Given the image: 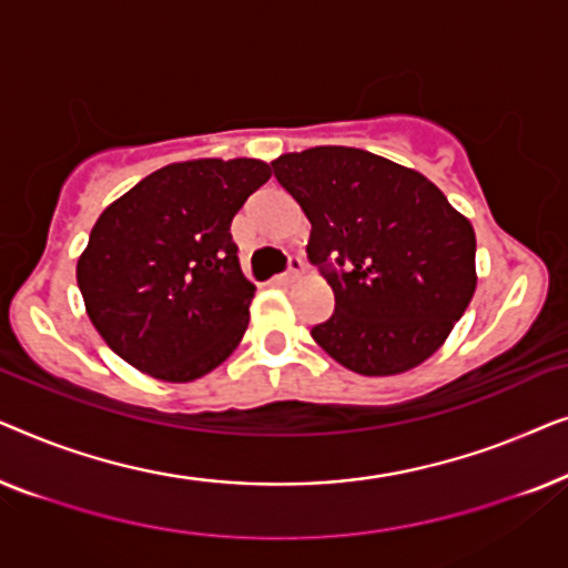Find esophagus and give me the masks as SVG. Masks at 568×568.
<instances>
[{
	"mask_svg": "<svg viewBox=\"0 0 568 568\" xmlns=\"http://www.w3.org/2000/svg\"><path fill=\"white\" fill-rule=\"evenodd\" d=\"M302 258H297V255H292L290 258V268H286V274H282V276H276L274 278V284H292V282H297L300 278V274H302Z\"/></svg>",
	"mask_w": 568,
	"mask_h": 568,
	"instance_id": "obj_1",
	"label": "esophagus"
}]
</instances>
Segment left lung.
<instances>
[{
  "label": "left lung",
  "instance_id": "1",
  "mask_svg": "<svg viewBox=\"0 0 568 568\" xmlns=\"http://www.w3.org/2000/svg\"><path fill=\"white\" fill-rule=\"evenodd\" d=\"M313 224L307 258L336 310L313 338L346 369L400 375L445 344L476 292V232L416 170L354 146L271 162Z\"/></svg>",
  "mask_w": 568,
  "mask_h": 568
}]
</instances>
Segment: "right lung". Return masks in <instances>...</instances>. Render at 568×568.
<instances>
[{"instance_id": "add662e5", "label": "right lung", "mask_w": 568, "mask_h": 568, "mask_svg": "<svg viewBox=\"0 0 568 568\" xmlns=\"http://www.w3.org/2000/svg\"><path fill=\"white\" fill-rule=\"evenodd\" d=\"M271 178L263 160H189L154 170L98 216L77 261L84 310L144 375L191 383L235 352L255 286L230 224Z\"/></svg>"}]
</instances>
